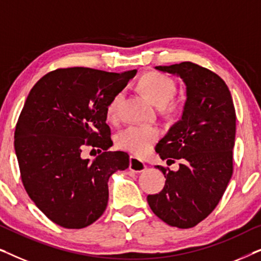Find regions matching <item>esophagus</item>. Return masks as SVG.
Returning a JSON list of instances; mask_svg holds the SVG:
<instances>
[{"label": "esophagus", "mask_w": 261, "mask_h": 261, "mask_svg": "<svg viewBox=\"0 0 261 261\" xmlns=\"http://www.w3.org/2000/svg\"><path fill=\"white\" fill-rule=\"evenodd\" d=\"M146 165L145 162H142L137 156H130V160H129V170L133 171L135 173H139V172H142V171L146 170Z\"/></svg>", "instance_id": "obj_1"}]
</instances>
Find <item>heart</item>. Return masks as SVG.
Masks as SVG:
<instances>
[{
    "instance_id": "heart-1",
    "label": "heart",
    "mask_w": 261,
    "mask_h": 261,
    "mask_svg": "<svg viewBox=\"0 0 261 261\" xmlns=\"http://www.w3.org/2000/svg\"><path fill=\"white\" fill-rule=\"evenodd\" d=\"M138 89L153 105L160 107V110L165 115L174 116L180 112V103L173 99L177 92V84L173 78L167 74L156 71L146 72L139 80ZM121 102L122 94L119 92L107 107V116L112 122L119 120ZM158 138L159 130L156 128L132 126L116 135V145L135 155L144 156L151 152Z\"/></svg>"
}]
</instances>
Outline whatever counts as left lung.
I'll return each instance as SVG.
<instances>
[{
  "label": "left lung",
  "instance_id": "8db88e82",
  "mask_svg": "<svg viewBox=\"0 0 261 261\" xmlns=\"http://www.w3.org/2000/svg\"><path fill=\"white\" fill-rule=\"evenodd\" d=\"M155 69L183 80L187 101L181 119L155 147L169 164L179 159V169L155 166L165 185L147 202L160 220L185 229L204 220L226 191L233 174L237 115L229 89L213 71L191 62Z\"/></svg>",
  "mask_w": 261,
  "mask_h": 261
}]
</instances>
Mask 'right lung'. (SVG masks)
<instances>
[{
	"instance_id": "1",
	"label": "right lung",
	"mask_w": 261,
	"mask_h": 261,
	"mask_svg": "<svg viewBox=\"0 0 261 261\" xmlns=\"http://www.w3.org/2000/svg\"><path fill=\"white\" fill-rule=\"evenodd\" d=\"M135 74L58 69L27 96L14 138L21 179L35 205L60 227L81 229L99 219L110 176L129 166L128 153L108 151L107 107ZM84 144L99 148L92 162L80 156Z\"/></svg>"
}]
</instances>
